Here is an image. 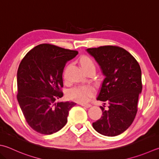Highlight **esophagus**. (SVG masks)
<instances>
[{"label": "esophagus", "instance_id": "obj_1", "mask_svg": "<svg viewBox=\"0 0 159 159\" xmlns=\"http://www.w3.org/2000/svg\"><path fill=\"white\" fill-rule=\"evenodd\" d=\"M80 104L81 106L84 107H86V108H89V107H91V105L90 104H83V103H82V104Z\"/></svg>", "mask_w": 159, "mask_h": 159}]
</instances>
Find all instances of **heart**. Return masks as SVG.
<instances>
[{
  "label": "heart",
  "mask_w": 159,
  "mask_h": 159,
  "mask_svg": "<svg viewBox=\"0 0 159 159\" xmlns=\"http://www.w3.org/2000/svg\"><path fill=\"white\" fill-rule=\"evenodd\" d=\"M80 65L84 71L91 67H95L91 59L86 56L81 58ZM94 93L95 89L91 86H78L70 89L68 92V96L72 100L85 103L87 102Z\"/></svg>",
  "instance_id": "obj_1"
}]
</instances>
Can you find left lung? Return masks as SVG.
<instances>
[{
	"label": "left lung",
	"mask_w": 159,
	"mask_h": 159,
	"mask_svg": "<svg viewBox=\"0 0 159 159\" xmlns=\"http://www.w3.org/2000/svg\"><path fill=\"white\" fill-rule=\"evenodd\" d=\"M86 51L93 57L104 76L97 100L109 104L107 110L105 106L100 107L102 116L93 127L102 135H120L129 127L136 115L143 89L140 67L136 59L120 47L104 46Z\"/></svg>",
	"instance_id": "obj_1"
}]
</instances>
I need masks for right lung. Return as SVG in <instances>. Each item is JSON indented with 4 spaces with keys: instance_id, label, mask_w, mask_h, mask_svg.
I'll list each match as a JSON object with an SVG mask.
<instances>
[{
    "instance_id": "add662e5",
    "label": "right lung",
    "mask_w": 159,
    "mask_h": 159,
    "mask_svg": "<svg viewBox=\"0 0 159 159\" xmlns=\"http://www.w3.org/2000/svg\"><path fill=\"white\" fill-rule=\"evenodd\" d=\"M78 52L48 43L38 45L26 54L17 71V100L30 126L41 134L64 127L76 103L56 102L63 96L62 74L66 63Z\"/></svg>"
}]
</instances>
